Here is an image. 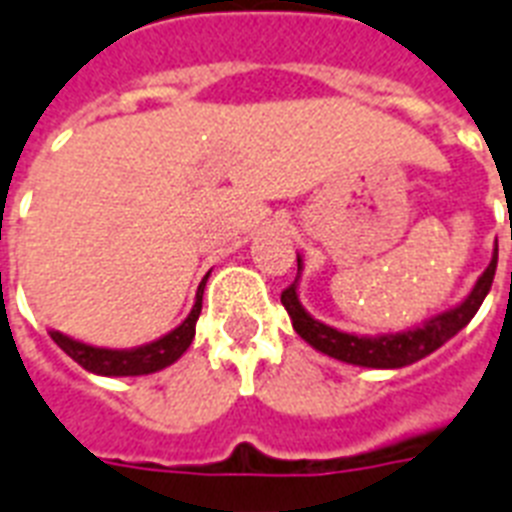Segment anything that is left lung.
Returning a JSON list of instances; mask_svg holds the SVG:
<instances>
[{"instance_id": "obj_1", "label": "left lung", "mask_w": 512, "mask_h": 512, "mask_svg": "<svg viewBox=\"0 0 512 512\" xmlns=\"http://www.w3.org/2000/svg\"><path fill=\"white\" fill-rule=\"evenodd\" d=\"M494 271H497V247H494L492 263L486 265V271L478 276L470 295L460 305H454L444 313H436L412 329L388 332V335H356V332H340V329L329 327L305 311L300 295H297L300 273H303V257L297 255V279L292 287L281 292V305L287 308L297 335L324 356L353 366H366V369H401V366H409L430 356L446 340H452L460 329L468 327L470 319L476 316L484 297L492 289Z\"/></svg>"}]
</instances>
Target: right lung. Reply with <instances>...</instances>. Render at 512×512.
<instances>
[{
	"label": "right lung",
	"instance_id": "1",
	"mask_svg": "<svg viewBox=\"0 0 512 512\" xmlns=\"http://www.w3.org/2000/svg\"><path fill=\"white\" fill-rule=\"evenodd\" d=\"M209 273L201 279L196 289V303L191 313L180 321L172 332L162 335L159 340L138 345V348H98V345H87L82 340L63 335V332H50V337L58 342V348L71 356L76 364L92 374H103V377H140V374H154L175 364L177 358L183 356L193 335H196V321L201 313V297L207 287Z\"/></svg>",
	"mask_w": 512,
	"mask_h": 512
}]
</instances>
